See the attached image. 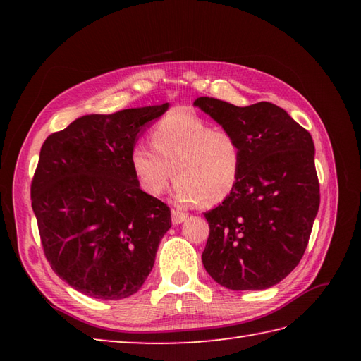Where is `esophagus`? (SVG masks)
<instances>
[{
    "mask_svg": "<svg viewBox=\"0 0 361 361\" xmlns=\"http://www.w3.org/2000/svg\"><path fill=\"white\" fill-rule=\"evenodd\" d=\"M188 217L186 212H181L178 209H172V224L173 225H178L181 221H185Z\"/></svg>",
    "mask_w": 361,
    "mask_h": 361,
    "instance_id": "obj_1",
    "label": "esophagus"
}]
</instances>
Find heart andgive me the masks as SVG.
Masks as SVG:
<instances>
[{
  "label": "heart",
  "instance_id": "1",
  "mask_svg": "<svg viewBox=\"0 0 361 361\" xmlns=\"http://www.w3.org/2000/svg\"><path fill=\"white\" fill-rule=\"evenodd\" d=\"M152 144H136L130 153L137 186L147 195L163 194L173 173L176 200L211 206L224 202L240 178L239 142L194 113L175 111L161 119Z\"/></svg>",
  "mask_w": 361,
  "mask_h": 361
}]
</instances>
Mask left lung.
Wrapping results in <instances>:
<instances>
[{
	"label": "left lung",
	"instance_id": "obj_1",
	"mask_svg": "<svg viewBox=\"0 0 361 361\" xmlns=\"http://www.w3.org/2000/svg\"><path fill=\"white\" fill-rule=\"evenodd\" d=\"M194 105L231 133L242 150L234 190L204 212L209 237L203 265L226 288H270L302 259L318 214L312 136L270 102L235 106L204 96Z\"/></svg>",
	"mask_w": 361,
	"mask_h": 361
}]
</instances>
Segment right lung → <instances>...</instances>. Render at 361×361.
<instances>
[{
	"label": "right lung",
	"mask_w": 361,
	"mask_h": 361,
	"mask_svg": "<svg viewBox=\"0 0 361 361\" xmlns=\"http://www.w3.org/2000/svg\"><path fill=\"white\" fill-rule=\"evenodd\" d=\"M169 104L87 114L46 137L30 200L43 252L60 279L96 299L136 293L171 209L137 186L130 153Z\"/></svg>",
	"instance_id": "right-lung-1"
}]
</instances>
